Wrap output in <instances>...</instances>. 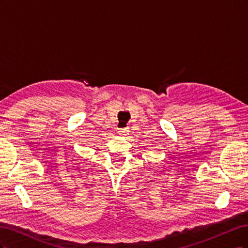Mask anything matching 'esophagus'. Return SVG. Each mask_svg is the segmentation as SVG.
<instances>
[{"label":"esophagus","mask_w":248,"mask_h":248,"mask_svg":"<svg viewBox=\"0 0 248 248\" xmlns=\"http://www.w3.org/2000/svg\"><path fill=\"white\" fill-rule=\"evenodd\" d=\"M128 128H122V129H120V133H121V134H123V136H125V134H127V133H128Z\"/></svg>","instance_id":"1"}]
</instances>
